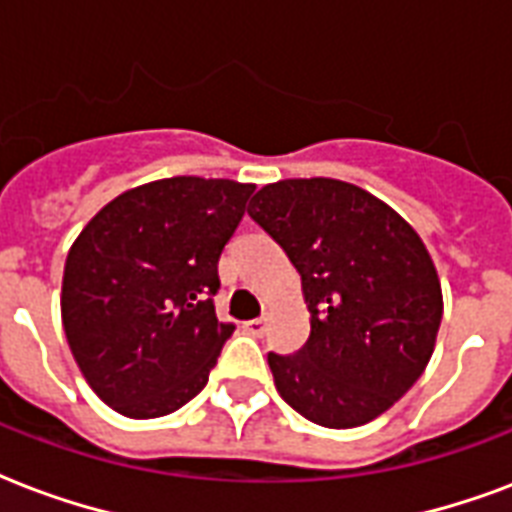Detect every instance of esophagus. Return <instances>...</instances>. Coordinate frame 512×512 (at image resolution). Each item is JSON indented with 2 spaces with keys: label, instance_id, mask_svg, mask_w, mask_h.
I'll use <instances>...</instances> for the list:
<instances>
[{
  "label": "esophagus",
  "instance_id": "obj_1",
  "mask_svg": "<svg viewBox=\"0 0 512 512\" xmlns=\"http://www.w3.org/2000/svg\"><path fill=\"white\" fill-rule=\"evenodd\" d=\"M243 331H245V334H251V336H261L264 331H267V320H264V318L245 320Z\"/></svg>",
  "mask_w": 512,
  "mask_h": 512
}]
</instances>
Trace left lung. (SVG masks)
<instances>
[{
  "instance_id": "obj_1",
  "label": "left lung",
  "mask_w": 512,
  "mask_h": 512,
  "mask_svg": "<svg viewBox=\"0 0 512 512\" xmlns=\"http://www.w3.org/2000/svg\"><path fill=\"white\" fill-rule=\"evenodd\" d=\"M248 216L301 275L310 339L269 352L280 398L315 425H366L417 382L441 328V280L390 205L336 178L261 186Z\"/></svg>"
}]
</instances>
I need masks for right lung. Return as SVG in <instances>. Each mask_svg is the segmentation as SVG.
<instances>
[{
    "label": "right lung",
    "instance_id": "obj_1",
    "mask_svg": "<svg viewBox=\"0 0 512 512\" xmlns=\"http://www.w3.org/2000/svg\"><path fill=\"white\" fill-rule=\"evenodd\" d=\"M253 184L173 176L95 213L63 267L61 318L79 371L130 419L173 414L208 384L235 326L219 323V256Z\"/></svg>",
    "mask_w": 512,
    "mask_h": 512
}]
</instances>
